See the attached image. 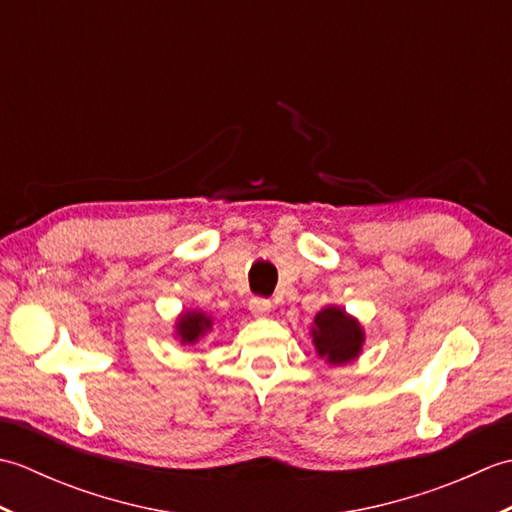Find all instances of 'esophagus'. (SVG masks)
Returning <instances> with one entry per match:
<instances>
[{"mask_svg":"<svg viewBox=\"0 0 512 512\" xmlns=\"http://www.w3.org/2000/svg\"><path fill=\"white\" fill-rule=\"evenodd\" d=\"M270 308H273V303H270V299H264V297H253L248 303V310L253 312L255 317H266Z\"/></svg>","mask_w":512,"mask_h":512,"instance_id":"esophagus-1","label":"esophagus"}]
</instances>
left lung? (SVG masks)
Wrapping results in <instances>:
<instances>
[{
  "instance_id": "left-lung-1",
  "label": "left lung",
  "mask_w": 512,
  "mask_h": 512,
  "mask_svg": "<svg viewBox=\"0 0 512 512\" xmlns=\"http://www.w3.org/2000/svg\"><path fill=\"white\" fill-rule=\"evenodd\" d=\"M312 336L319 356L328 358L332 365L352 361L363 345L361 325L339 308H325L317 314Z\"/></svg>"
}]
</instances>
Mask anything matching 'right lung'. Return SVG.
<instances>
[{"label":"right lung","mask_w":512,"mask_h":512,"mask_svg":"<svg viewBox=\"0 0 512 512\" xmlns=\"http://www.w3.org/2000/svg\"><path fill=\"white\" fill-rule=\"evenodd\" d=\"M209 328H211V319L204 317L202 312H187L178 321V334L184 343H195Z\"/></svg>","instance_id":"1"}]
</instances>
